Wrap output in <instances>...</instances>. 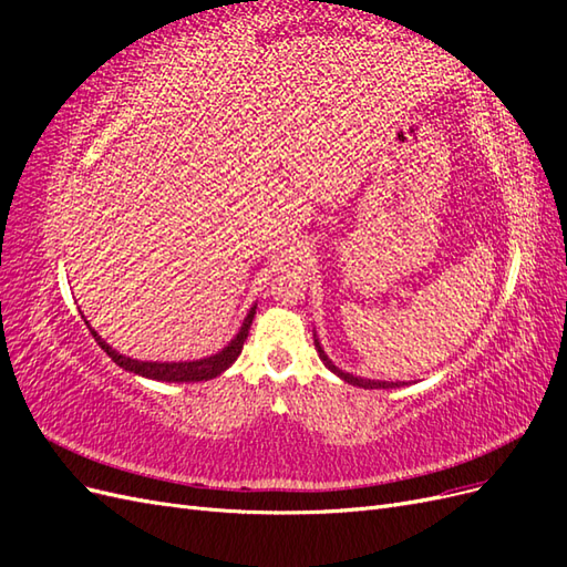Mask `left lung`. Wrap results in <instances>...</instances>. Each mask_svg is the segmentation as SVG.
<instances>
[{
  "mask_svg": "<svg viewBox=\"0 0 567 567\" xmlns=\"http://www.w3.org/2000/svg\"><path fill=\"white\" fill-rule=\"evenodd\" d=\"M315 348H317V352H319V359L326 364V369L333 371L340 381H346V383H350V385L364 388V390H388V388H402V385H406L404 381H371V379H362V375H352V373H348V371L338 369V367L331 362V359H329V354L323 352L317 333H315Z\"/></svg>",
  "mask_w": 567,
  "mask_h": 567,
  "instance_id": "obj_1",
  "label": "left lung"
}]
</instances>
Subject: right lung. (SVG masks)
Wrapping results in <instances>:
<instances>
[{
  "instance_id": "obj_1",
  "label": "right lung",
  "mask_w": 567,
  "mask_h": 567,
  "mask_svg": "<svg viewBox=\"0 0 567 567\" xmlns=\"http://www.w3.org/2000/svg\"><path fill=\"white\" fill-rule=\"evenodd\" d=\"M255 307L252 305L241 329H238V333L227 342L225 348H221L219 352L210 354V357H203V359H192V362H142V359H132L127 354H120L117 350H113L109 342L101 338L94 329L92 323L87 321V317L82 315L84 323H87V329L92 331L94 340L101 346V350H104L113 362L125 369L130 373H136V375H144V379H151V381H163V383H198V381H210V379H217L219 373H225L236 359L238 354H241L244 350V342L248 338V331H250V323H252V317H255Z\"/></svg>"
}]
</instances>
